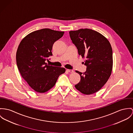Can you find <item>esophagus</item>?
Here are the masks:
<instances>
[{
    "label": "esophagus",
    "mask_w": 133,
    "mask_h": 133,
    "mask_svg": "<svg viewBox=\"0 0 133 133\" xmlns=\"http://www.w3.org/2000/svg\"><path fill=\"white\" fill-rule=\"evenodd\" d=\"M67 71L70 72V73H72V72H74V71L73 70H71V69H67Z\"/></svg>",
    "instance_id": "1"
}]
</instances>
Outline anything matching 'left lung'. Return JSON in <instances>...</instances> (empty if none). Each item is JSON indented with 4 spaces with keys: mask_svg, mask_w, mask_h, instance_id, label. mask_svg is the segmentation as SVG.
I'll return each mask as SVG.
<instances>
[{
    "mask_svg": "<svg viewBox=\"0 0 133 133\" xmlns=\"http://www.w3.org/2000/svg\"><path fill=\"white\" fill-rule=\"evenodd\" d=\"M70 36L79 55L85 58L87 70L75 71L81 81L75 88L85 95L99 91L107 82L112 70V50L108 40L102 34L90 29L70 31Z\"/></svg>",
    "mask_w": 133,
    "mask_h": 133,
    "instance_id": "obj_1",
    "label": "left lung"
}]
</instances>
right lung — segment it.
I'll return each mask as SVG.
<instances>
[{"label": "right lung", "instance_id": "1", "mask_svg": "<svg viewBox=\"0 0 133 133\" xmlns=\"http://www.w3.org/2000/svg\"><path fill=\"white\" fill-rule=\"evenodd\" d=\"M64 31L45 28L26 35L20 42L16 53V62L22 77L35 92H48L56 84L64 68L50 66L45 63L52 56L55 41L63 36Z\"/></svg>", "mask_w": 133, "mask_h": 133}]
</instances>
